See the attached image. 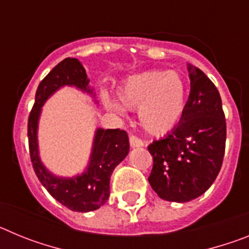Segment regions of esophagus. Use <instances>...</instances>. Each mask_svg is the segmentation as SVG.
Instances as JSON below:
<instances>
[{
    "label": "esophagus",
    "instance_id": "34e87169",
    "mask_svg": "<svg viewBox=\"0 0 249 249\" xmlns=\"http://www.w3.org/2000/svg\"><path fill=\"white\" fill-rule=\"evenodd\" d=\"M129 144H131L132 148H136V147L144 146V142L142 140H140L138 137H136V136L132 135L131 137H129Z\"/></svg>",
    "mask_w": 249,
    "mask_h": 249
}]
</instances>
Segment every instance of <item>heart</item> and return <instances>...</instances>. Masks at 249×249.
Returning a JSON list of instances; mask_svg holds the SVG:
<instances>
[{"instance_id": "1", "label": "heart", "mask_w": 249, "mask_h": 249, "mask_svg": "<svg viewBox=\"0 0 249 249\" xmlns=\"http://www.w3.org/2000/svg\"><path fill=\"white\" fill-rule=\"evenodd\" d=\"M122 105L103 97L106 108L123 114L124 108H138L142 128L153 136H163L178 126L186 111V83L175 71H148L128 77L117 91Z\"/></svg>"}]
</instances>
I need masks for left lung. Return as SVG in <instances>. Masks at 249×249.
Wrapping results in <instances>:
<instances>
[{"label":"left lung","mask_w":249,"mask_h":249,"mask_svg":"<svg viewBox=\"0 0 249 249\" xmlns=\"http://www.w3.org/2000/svg\"><path fill=\"white\" fill-rule=\"evenodd\" d=\"M190 97L178 126L148 146L152 190L164 201L184 203L203 195L221 171L226 118L219 92L199 70L188 65Z\"/></svg>","instance_id":"8db88e82"}]
</instances>
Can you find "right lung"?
Masks as SVG:
<instances>
[{
	"instance_id": "right-lung-1",
	"label": "right lung",
	"mask_w": 249,
	"mask_h": 249,
	"mask_svg": "<svg viewBox=\"0 0 249 249\" xmlns=\"http://www.w3.org/2000/svg\"><path fill=\"white\" fill-rule=\"evenodd\" d=\"M89 83V80L82 63L77 58H65L41 81L28 117V146L35 173L54 199L74 212H91L106 203L109 197L112 172L126 158L129 151L126 131L97 128L89 166L81 175L71 178L58 177L51 173L41 162L37 129L42 106L63 86H73L94 97L93 89Z\"/></svg>"
}]
</instances>
